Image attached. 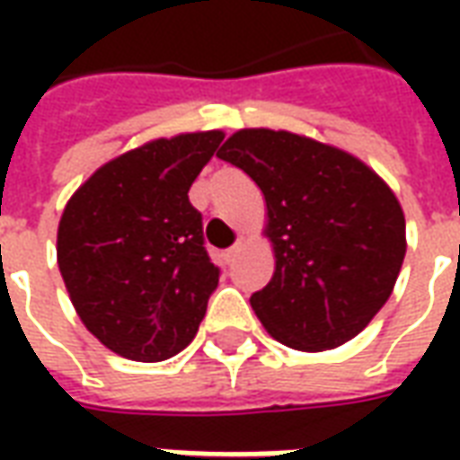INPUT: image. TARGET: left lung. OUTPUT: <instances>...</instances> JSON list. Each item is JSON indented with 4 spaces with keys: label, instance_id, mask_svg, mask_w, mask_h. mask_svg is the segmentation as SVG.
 Returning <instances> with one entry per match:
<instances>
[{
    "label": "left lung",
    "instance_id": "left-lung-1",
    "mask_svg": "<svg viewBox=\"0 0 460 460\" xmlns=\"http://www.w3.org/2000/svg\"><path fill=\"white\" fill-rule=\"evenodd\" d=\"M221 140L150 142L108 162L66 204L58 270L78 318L120 357L170 359L199 330L221 269L190 187Z\"/></svg>",
    "mask_w": 460,
    "mask_h": 460
}]
</instances>
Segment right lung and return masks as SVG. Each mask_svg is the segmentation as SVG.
<instances>
[{
  "mask_svg": "<svg viewBox=\"0 0 460 460\" xmlns=\"http://www.w3.org/2000/svg\"><path fill=\"white\" fill-rule=\"evenodd\" d=\"M340 156L352 171L337 167ZM219 157L259 184L269 209L276 269L251 296L263 328L305 352L359 335L404 261V217L392 191L342 152L290 132L241 130Z\"/></svg>",
  "mask_w": 460,
  "mask_h": 460,
  "instance_id": "right-lung-1",
  "label": "right lung"
}]
</instances>
